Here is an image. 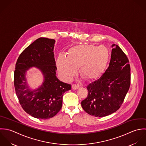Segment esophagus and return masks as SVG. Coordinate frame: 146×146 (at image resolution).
<instances>
[{"label": "esophagus", "instance_id": "obj_1", "mask_svg": "<svg viewBox=\"0 0 146 146\" xmlns=\"http://www.w3.org/2000/svg\"><path fill=\"white\" fill-rule=\"evenodd\" d=\"M72 88L73 90H77V89H78V88H80V86L79 85H73L72 86Z\"/></svg>", "mask_w": 146, "mask_h": 146}]
</instances>
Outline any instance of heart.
Listing matches in <instances>:
<instances>
[{
    "mask_svg": "<svg viewBox=\"0 0 146 146\" xmlns=\"http://www.w3.org/2000/svg\"><path fill=\"white\" fill-rule=\"evenodd\" d=\"M108 58V50L104 46L80 44L70 48L66 57L59 55L56 65L60 76L65 80H71L78 67L82 77L92 80L104 72Z\"/></svg>",
    "mask_w": 146,
    "mask_h": 146,
    "instance_id": "b5f03b06",
    "label": "heart"
}]
</instances>
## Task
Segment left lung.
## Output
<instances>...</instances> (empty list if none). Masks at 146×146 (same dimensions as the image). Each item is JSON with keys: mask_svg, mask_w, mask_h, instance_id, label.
Masks as SVG:
<instances>
[{"mask_svg": "<svg viewBox=\"0 0 146 146\" xmlns=\"http://www.w3.org/2000/svg\"><path fill=\"white\" fill-rule=\"evenodd\" d=\"M109 66L100 78L88 86L87 98L81 106L88 114L104 117L121 106L130 85V66L127 56L115 44L112 45Z\"/></svg>", "mask_w": 146, "mask_h": 146, "instance_id": "left-lung-1", "label": "left lung"}]
</instances>
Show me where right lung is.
Here are the masks:
<instances>
[{"label": "right lung", "mask_w": 146, "mask_h": 146, "mask_svg": "<svg viewBox=\"0 0 146 146\" xmlns=\"http://www.w3.org/2000/svg\"><path fill=\"white\" fill-rule=\"evenodd\" d=\"M55 40L39 38L27 47L17 60L14 72L16 95L23 110L39 119L55 116L62 107L65 92L71 85L60 81L56 76V62L54 53ZM32 66L38 67L44 76L42 85L31 90L27 84L25 73Z\"/></svg>", "instance_id": "add662e5"}]
</instances>
